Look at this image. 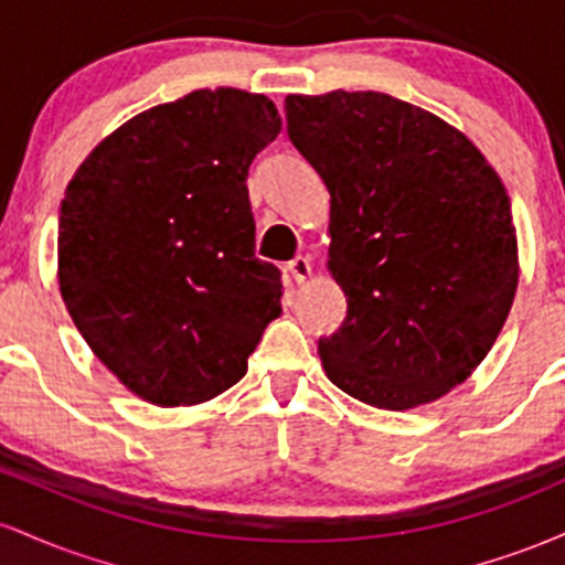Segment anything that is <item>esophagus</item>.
<instances>
[{"mask_svg":"<svg viewBox=\"0 0 565 565\" xmlns=\"http://www.w3.org/2000/svg\"><path fill=\"white\" fill-rule=\"evenodd\" d=\"M287 274L295 284L308 281V276H310V260H308V257H295V260H289L287 263Z\"/></svg>","mask_w":565,"mask_h":565,"instance_id":"obj_1","label":"esophagus"}]
</instances>
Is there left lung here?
Segmentation results:
<instances>
[{"instance_id": "left-lung-1", "label": "left lung", "mask_w": 565, "mask_h": 565, "mask_svg": "<svg viewBox=\"0 0 565 565\" xmlns=\"http://www.w3.org/2000/svg\"><path fill=\"white\" fill-rule=\"evenodd\" d=\"M291 146L329 196V270L348 316L321 337L327 377L404 412L465 382L518 289L508 191L462 132L385 93L289 95Z\"/></svg>"}]
</instances>
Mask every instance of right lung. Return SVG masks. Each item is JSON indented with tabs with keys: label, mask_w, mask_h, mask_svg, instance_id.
I'll use <instances>...</instances> for the list:
<instances>
[{
	"label": "right lung",
	"mask_w": 565,
	"mask_h": 565,
	"mask_svg": "<svg viewBox=\"0 0 565 565\" xmlns=\"http://www.w3.org/2000/svg\"><path fill=\"white\" fill-rule=\"evenodd\" d=\"M281 132L265 95L196 89L108 135L66 188L57 281L93 353L157 406L215 398L281 313L246 174Z\"/></svg>",
	"instance_id": "1"
}]
</instances>
